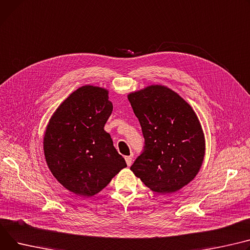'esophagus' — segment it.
I'll list each match as a JSON object with an SVG mask.
<instances>
[{
	"mask_svg": "<svg viewBox=\"0 0 250 250\" xmlns=\"http://www.w3.org/2000/svg\"><path fill=\"white\" fill-rule=\"evenodd\" d=\"M125 159L126 165L129 167V166L132 164V156H126Z\"/></svg>",
	"mask_w": 250,
	"mask_h": 250,
	"instance_id": "1",
	"label": "esophagus"
}]
</instances>
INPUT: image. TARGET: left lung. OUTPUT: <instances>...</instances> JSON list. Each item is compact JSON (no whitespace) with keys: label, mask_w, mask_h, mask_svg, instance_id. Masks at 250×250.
I'll use <instances>...</instances> for the list:
<instances>
[{"label":"left lung","mask_w":250,"mask_h":250,"mask_svg":"<svg viewBox=\"0 0 250 250\" xmlns=\"http://www.w3.org/2000/svg\"><path fill=\"white\" fill-rule=\"evenodd\" d=\"M145 145L130 170L159 194L173 193L191 182L205 152L204 135L192 107L173 90L152 85L130 93Z\"/></svg>","instance_id":"left-lung-1"}]
</instances>
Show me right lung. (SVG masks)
Wrapping results in <instances>:
<instances>
[{"label": "right lung", "mask_w": 250, "mask_h": 250, "mask_svg": "<svg viewBox=\"0 0 250 250\" xmlns=\"http://www.w3.org/2000/svg\"><path fill=\"white\" fill-rule=\"evenodd\" d=\"M107 90L82 86L56 109L44 137L48 167L60 184L79 196L101 192L126 167L104 130L112 104Z\"/></svg>", "instance_id": "1"}]
</instances>
